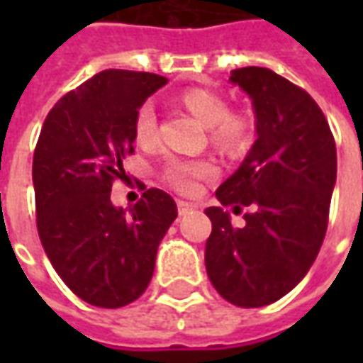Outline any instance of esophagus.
Returning a JSON list of instances; mask_svg holds the SVG:
<instances>
[{"instance_id":"obj_1","label":"esophagus","mask_w":363,"mask_h":363,"mask_svg":"<svg viewBox=\"0 0 363 363\" xmlns=\"http://www.w3.org/2000/svg\"><path fill=\"white\" fill-rule=\"evenodd\" d=\"M177 208H179V216H186V213L194 212L196 206L190 204V202H182V200H179V202H177Z\"/></svg>"}]
</instances>
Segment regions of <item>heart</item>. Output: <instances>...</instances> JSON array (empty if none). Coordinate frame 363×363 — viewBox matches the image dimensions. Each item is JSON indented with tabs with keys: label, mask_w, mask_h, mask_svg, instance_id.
<instances>
[{
	"label": "heart",
	"mask_w": 363,
	"mask_h": 363,
	"mask_svg": "<svg viewBox=\"0 0 363 363\" xmlns=\"http://www.w3.org/2000/svg\"><path fill=\"white\" fill-rule=\"evenodd\" d=\"M179 103L206 126L208 142L221 153H243L255 140L257 118L247 106H229L228 99L213 89L189 87L179 95ZM134 142L140 147H151L157 142V118L150 103L135 111ZM216 167L206 159L169 157L161 169V179L181 194H194L200 182L212 179Z\"/></svg>",
	"instance_id": "obj_1"
}]
</instances>
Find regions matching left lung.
<instances>
[{
  "instance_id": "8db88e82",
  "label": "left lung",
  "mask_w": 363,
  "mask_h": 363,
  "mask_svg": "<svg viewBox=\"0 0 363 363\" xmlns=\"http://www.w3.org/2000/svg\"><path fill=\"white\" fill-rule=\"evenodd\" d=\"M231 82L257 112V142L216 190L221 206L249 208L243 228L206 208L208 278L237 307L274 303L296 288L319 255L336 182V143L313 96L268 67H239Z\"/></svg>"
}]
</instances>
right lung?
<instances>
[{
    "mask_svg": "<svg viewBox=\"0 0 363 363\" xmlns=\"http://www.w3.org/2000/svg\"><path fill=\"white\" fill-rule=\"evenodd\" d=\"M167 83L147 72L104 69L69 91L44 120L33 157L36 229L46 257L83 301L118 309L150 286L155 255L177 218L159 189L126 213L111 202L134 153L135 111Z\"/></svg>",
    "mask_w": 363,
    "mask_h": 363,
    "instance_id": "obj_1",
    "label": "right lung"
}]
</instances>
